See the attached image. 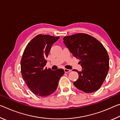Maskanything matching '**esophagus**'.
Returning <instances> with one entry per match:
<instances>
[{"label": "esophagus", "instance_id": "obj_1", "mask_svg": "<svg viewBox=\"0 0 120 120\" xmlns=\"http://www.w3.org/2000/svg\"><path fill=\"white\" fill-rule=\"evenodd\" d=\"M64 72L66 73H67L71 71V70L70 69H64Z\"/></svg>", "mask_w": 120, "mask_h": 120}]
</instances>
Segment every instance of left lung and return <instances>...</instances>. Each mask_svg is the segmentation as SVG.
I'll use <instances>...</instances> for the list:
<instances>
[{
	"instance_id": "left-lung-1",
	"label": "left lung",
	"mask_w": 120,
	"mask_h": 120,
	"mask_svg": "<svg viewBox=\"0 0 120 120\" xmlns=\"http://www.w3.org/2000/svg\"><path fill=\"white\" fill-rule=\"evenodd\" d=\"M64 43L82 67L74 86L85 93L96 92L106 78L109 69V56L99 41L87 34L65 36Z\"/></svg>"
}]
</instances>
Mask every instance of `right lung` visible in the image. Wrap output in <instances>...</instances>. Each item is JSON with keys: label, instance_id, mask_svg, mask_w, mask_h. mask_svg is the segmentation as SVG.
Segmentation results:
<instances>
[{"label": "right lung", "instance_id": "1", "mask_svg": "<svg viewBox=\"0 0 120 120\" xmlns=\"http://www.w3.org/2000/svg\"><path fill=\"white\" fill-rule=\"evenodd\" d=\"M59 38L39 34L24 50L21 61L22 76L30 90L38 96L45 97L53 93L64 73L63 69L53 71L44 68L52 44Z\"/></svg>", "mask_w": 120, "mask_h": 120}]
</instances>
